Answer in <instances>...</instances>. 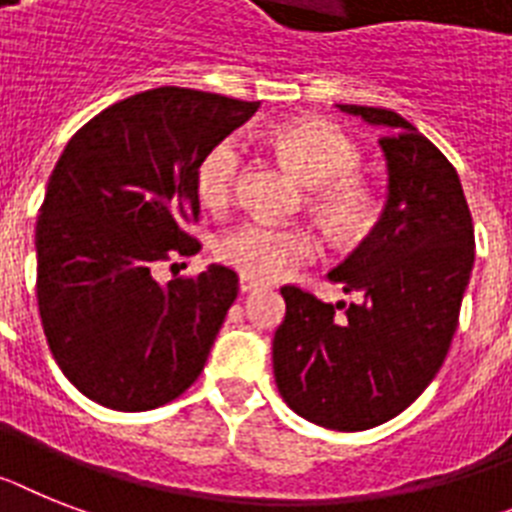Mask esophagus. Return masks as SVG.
Instances as JSON below:
<instances>
[{"label": "esophagus", "instance_id": "esophagus-1", "mask_svg": "<svg viewBox=\"0 0 512 512\" xmlns=\"http://www.w3.org/2000/svg\"><path fill=\"white\" fill-rule=\"evenodd\" d=\"M239 286H242L244 294H249V291L265 289V283L257 281V278H252V276H242V278H239Z\"/></svg>", "mask_w": 512, "mask_h": 512}]
</instances>
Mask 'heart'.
I'll list each match as a JSON object with an SVG mask.
<instances>
[{
    "label": "heart",
    "instance_id": "obj_1",
    "mask_svg": "<svg viewBox=\"0 0 512 512\" xmlns=\"http://www.w3.org/2000/svg\"><path fill=\"white\" fill-rule=\"evenodd\" d=\"M270 145L289 163L309 190V208L330 236L351 242L372 229L377 218L375 190L356 174L362 153L349 135L317 119H296L270 132ZM242 171V150L234 140H218L205 150L195 171L200 203L210 210H226L236 197ZM317 236L309 226H278L247 221L221 236L218 257L242 276L276 281L304 263L315 260Z\"/></svg>",
    "mask_w": 512,
    "mask_h": 512
}]
</instances>
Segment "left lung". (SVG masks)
<instances>
[{
  "label": "left lung",
  "instance_id": "left-lung-1",
  "mask_svg": "<svg viewBox=\"0 0 512 512\" xmlns=\"http://www.w3.org/2000/svg\"><path fill=\"white\" fill-rule=\"evenodd\" d=\"M382 127L390 195L372 234L330 283L359 302L283 286L273 338L278 393L307 422L362 432L409 409L440 372L474 265V221L453 163L401 114L338 103Z\"/></svg>",
  "mask_w": 512,
  "mask_h": 512
}]
</instances>
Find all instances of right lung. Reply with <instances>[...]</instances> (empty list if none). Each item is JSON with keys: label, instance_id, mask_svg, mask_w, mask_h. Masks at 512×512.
Segmentation results:
<instances>
[{"label": "right lung", "instance_id": "obj_1", "mask_svg": "<svg viewBox=\"0 0 512 512\" xmlns=\"http://www.w3.org/2000/svg\"><path fill=\"white\" fill-rule=\"evenodd\" d=\"M257 106L145 90L83 124L59 156L36 223L38 312L59 369L90 401L158 409L203 372L239 276L210 265L161 286L156 273L200 252L187 231L200 218L197 163Z\"/></svg>", "mask_w": 512, "mask_h": 512}]
</instances>
